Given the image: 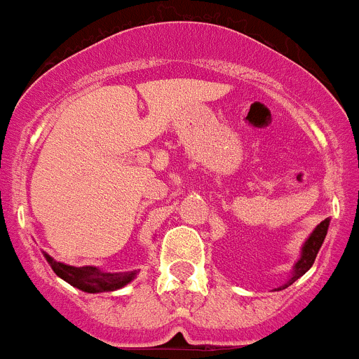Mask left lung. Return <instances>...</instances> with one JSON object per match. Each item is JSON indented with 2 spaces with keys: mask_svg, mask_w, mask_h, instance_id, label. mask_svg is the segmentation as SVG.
Returning <instances> with one entry per match:
<instances>
[{
  "mask_svg": "<svg viewBox=\"0 0 359 359\" xmlns=\"http://www.w3.org/2000/svg\"><path fill=\"white\" fill-rule=\"evenodd\" d=\"M327 228H329V219H325V221H322V223H320L318 226L315 228V231L311 233L309 239H307L306 244H304L302 257H300V261L294 264L293 278L287 282L286 286H282V290H284V287H287V286H291V284H293L297 278L302 277L307 269L313 266V262H315V259H316V253H318V250H320V246H322L323 239H325V236H327Z\"/></svg>",
  "mask_w": 359,
  "mask_h": 359,
  "instance_id": "1",
  "label": "left lung"
}]
</instances>
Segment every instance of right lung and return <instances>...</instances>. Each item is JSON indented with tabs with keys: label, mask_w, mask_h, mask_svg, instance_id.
<instances>
[{
	"label": "right lung",
	"mask_w": 359,
	"mask_h": 359,
	"mask_svg": "<svg viewBox=\"0 0 359 359\" xmlns=\"http://www.w3.org/2000/svg\"><path fill=\"white\" fill-rule=\"evenodd\" d=\"M46 261L50 262L57 277L65 278L73 287H79V290L86 291V293H102V291L120 290L128 282H131L136 275L135 271L133 273H104V271L93 268V266L75 268V266L53 261L50 255H46Z\"/></svg>",
	"instance_id": "obj_1"
}]
</instances>
